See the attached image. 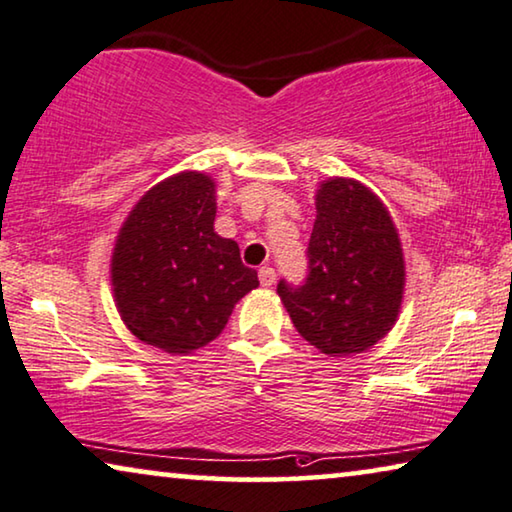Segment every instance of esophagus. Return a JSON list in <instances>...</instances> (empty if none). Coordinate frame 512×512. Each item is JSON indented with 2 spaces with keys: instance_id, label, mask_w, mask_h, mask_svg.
I'll list each match as a JSON object with an SVG mask.
<instances>
[{
  "instance_id": "obj_1",
  "label": "esophagus",
  "mask_w": 512,
  "mask_h": 512,
  "mask_svg": "<svg viewBox=\"0 0 512 512\" xmlns=\"http://www.w3.org/2000/svg\"><path fill=\"white\" fill-rule=\"evenodd\" d=\"M259 282H262L264 287H271L273 282H276V271H273L271 266H262V269H259Z\"/></svg>"
}]
</instances>
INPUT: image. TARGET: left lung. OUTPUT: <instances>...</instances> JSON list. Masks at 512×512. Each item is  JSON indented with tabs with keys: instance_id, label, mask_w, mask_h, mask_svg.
Listing matches in <instances>:
<instances>
[{
	"instance_id": "obj_1",
	"label": "left lung",
	"mask_w": 512,
	"mask_h": 512,
	"mask_svg": "<svg viewBox=\"0 0 512 512\" xmlns=\"http://www.w3.org/2000/svg\"><path fill=\"white\" fill-rule=\"evenodd\" d=\"M308 243V278L278 294L296 331L326 356L361 354L398 322L404 257L384 202L361 181L319 183Z\"/></svg>"
}]
</instances>
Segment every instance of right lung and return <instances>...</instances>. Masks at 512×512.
<instances>
[{
  "instance_id": "1",
  "label": "right lung",
  "mask_w": 512,
  "mask_h": 512,
  "mask_svg": "<svg viewBox=\"0 0 512 512\" xmlns=\"http://www.w3.org/2000/svg\"><path fill=\"white\" fill-rule=\"evenodd\" d=\"M216 181L179 172L147 190L121 225L110 278L137 340L186 356L225 329L236 301L259 285L236 241L213 232Z\"/></svg>"
}]
</instances>
